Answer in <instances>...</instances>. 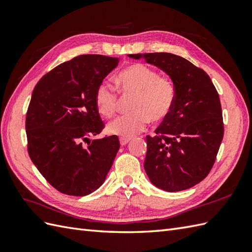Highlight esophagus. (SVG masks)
<instances>
[{
	"label": "esophagus",
	"instance_id": "obj_1",
	"mask_svg": "<svg viewBox=\"0 0 252 252\" xmlns=\"http://www.w3.org/2000/svg\"><path fill=\"white\" fill-rule=\"evenodd\" d=\"M131 141V138L130 137H120V144L122 146H125V145H126L127 143H129Z\"/></svg>",
	"mask_w": 252,
	"mask_h": 252
}]
</instances>
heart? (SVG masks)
Returning a JSON list of instances; mask_svg holds the SVG:
<instances>
[{
	"instance_id": "obj_1",
	"label": "heart",
	"mask_w": 252,
	"mask_h": 252,
	"mask_svg": "<svg viewBox=\"0 0 252 252\" xmlns=\"http://www.w3.org/2000/svg\"><path fill=\"white\" fill-rule=\"evenodd\" d=\"M119 92L134 95L132 112L112 120L107 126L110 134L132 137L146 129L149 121L159 123L170 116L175 103V87L167 77L144 63H133L115 78ZM95 105L105 118L114 116L118 106V93L108 83H100L95 92Z\"/></svg>"
}]
</instances>
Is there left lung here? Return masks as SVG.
I'll return each instance as SVG.
<instances>
[{"label":"left lung","instance_id":"obj_1","mask_svg":"<svg viewBox=\"0 0 252 252\" xmlns=\"http://www.w3.org/2000/svg\"><path fill=\"white\" fill-rule=\"evenodd\" d=\"M169 74L175 103L155 136H146L144 168L152 183L165 191L199 183L215 164L224 134L220 98L210 77L185 58L171 53L130 54Z\"/></svg>","mask_w":252,"mask_h":252}]
</instances>
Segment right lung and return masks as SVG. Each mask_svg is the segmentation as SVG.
Returning <instances> with one entry per match:
<instances>
[{
    "instance_id": "obj_1",
    "label": "right lung",
    "mask_w": 252,
    "mask_h": 252,
    "mask_svg": "<svg viewBox=\"0 0 252 252\" xmlns=\"http://www.w3.org/2000/svg\"><path fill=\"white\" fill-rule=\"evenodd\" d=\"M118 63L104 55L77 56L44 74L32 92L26 116L29 156L63 194L85 196L97 189L119 151L117 135L87 142L104 129L95 92Z\"/></svg>"
}]
</instances>
